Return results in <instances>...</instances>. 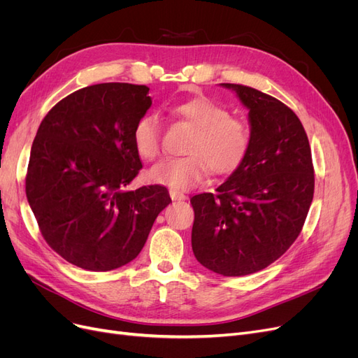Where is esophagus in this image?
<instances>
[{
	"mask_svg": "<svg viewBox=\"0 0 358 358\" xmlns=\"http://www.w3.org/2000/svg\"><path fill=\"white\" fill-rule=\"evenodd\" d=\"M170 197L173 201H180V200H185L187 196L180 191H176V189H170Z\"/></svg>",
	"mask_w": 358,
	"mask_h": 358,
	"instance_id": "esophagus-1",
	"label": "esophagus"
}]
</instances>
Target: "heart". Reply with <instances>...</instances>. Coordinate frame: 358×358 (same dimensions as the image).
Returning <instances> with one entry per match:
<instances>
[{"mask_svg":"<svg viewBox=\"0 0 358 358\" xmlns=\"http://www.w3.org/2000/svg\"><path fill=\"white\" fill-rule=\"evenodd\" d=\"M173 115L194 128L185 157H169L148 171V179L173 189H189L200 183L208 170L225 176L239 167L251 146V128L242 117L209 96H192L171 107ZM137 155L145 161L158 157L161 148V117L148 112L133 128Z\"/></svg>","mask_w":358,"mask_h":358,"instance_id":"heart-1","label":"heart"}]
</instances>
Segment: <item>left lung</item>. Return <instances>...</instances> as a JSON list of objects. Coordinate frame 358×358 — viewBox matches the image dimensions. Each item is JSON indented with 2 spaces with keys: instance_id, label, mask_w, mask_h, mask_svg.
I'll return each mask as SVG.
<instances>
[{
  "instance_id": "8db88e82",
  "label": "left lung",
  "mask_w": 358,
  "mask_h": 358,
  "mask_svg": "<svg viewBox=\"0 0 358 358\" xmlns=\"http://www.w3.org/2000/svg\"><path fill=\"white\" fill-rule=\"evenodd\" d=\"M221 85L249 110L251 146L216 194L191 199V243L206 268L245 276L266 268L294 243L315 178L306 131L288 106L249 86Z\"/></svg>"
}]
</instances>
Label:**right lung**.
<instances>
[{
    "label": "right lung",
    "mask_w": 358,
    "mask_h": 358,
    "mask_svg": "<svg viewBox=\"0 0 358 358\" xmlns=\"http://www.w3.org/2000/svg\"><path fill=\"white\" fill-rule=\"evenodd\" d=\"M145 85L99 83L52 107L31 146L27 199L48 245L69 263L109 272L140 254L167 188H124L142 169L133 143L152 104Z\"/></svg>",
    "instance_id": "right-lung-1"
}]
</instances>
